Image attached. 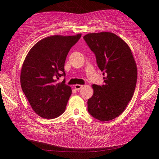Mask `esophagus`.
I'll return each instance as SVG.
<instances>
[{
  "label": "esophagus",
  "mask_w": 159,
  "mask_h": 159,
  "mask_svg": "<svg viewBox=\"0 0 159 159\" xmlns=\"http://www.w3.org/2000/svg\"><path fill=\"white\" fill-rule=\"evenodd\" d=\"M83 87V85H80V84H76L75 85V88L76 90H79L80 89L82 88Z\"/></svg>",
  "instance_id": "1"
}]
</instances>
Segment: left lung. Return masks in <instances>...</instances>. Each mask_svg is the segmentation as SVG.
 Masks as SVG:
<instances>
[{"label":"left lung","mask_w":159,"mask_h":159,"mask_svg":"<svg viewBox=\"0 0 159 159\" xmlns=\"http://www.w3.org/2000/svg\"><path fill=\"white\" fill-rule=\"evenodd\" d=\"M83 38L105 76L104 85H92L88 112L100 121L113 120L126 109L134 93L137 79L134 58L128 45L113 33H89Z\"/></svg>","instance_id":"1"}]
</instances>
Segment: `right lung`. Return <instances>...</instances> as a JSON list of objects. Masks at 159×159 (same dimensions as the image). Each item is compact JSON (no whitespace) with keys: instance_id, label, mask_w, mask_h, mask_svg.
Listing matches in <instances>:
<instances>
[{"instance_id":"add662e5","label":"right lung","mask_w":159,"mask_h":159,"mask_svg":"<svg viewBox=\"0 0 159 159\" xmlns=\"http://www.w3.org/2000/svg\"><path fill=\"white\" fill-rule=\"evenodd\" d=\"M81 34L53 35L39 41L30 50L22 64L20 84L32 109L44 119H54L65 110L71 88L65 80L64 63L71 48Z\"/></svg>"}]
</instances>
